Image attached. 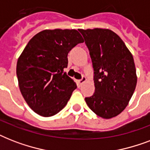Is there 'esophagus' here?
Here are the masks:
<instances>
[{
    "instance_id": "esophagus-1",
    "label": "esophagus",
    "mask_w": 150,
    "mask_h": 150,
    "mask_svg": "<svg viewBox=\"0 0 150 150\" xmlns=\"http://www.w3.org/2000/svg\"><path fill=\"white\" fill-rule=\"evenodd\" d=\"M86 77H85V76H82L81 79L78 80V82H79V85H82V84H83L85 82H86Z\"/></svg>"
}]
</instances>
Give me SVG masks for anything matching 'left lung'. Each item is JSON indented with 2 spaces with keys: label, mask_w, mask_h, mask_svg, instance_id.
Instances as JSON below:
<instances>
[{
  "label": "left lung",
  "mask_w": 150,
  "mask_h": 150,
  "mask_svg": "<svg viewBox=\"0 0 150 150\" xmlns=\"http://www.w3.org/2000/svg\"><path fill=\"white\" fill-rule=\"evenodd\" d=\"M89 49L94 71L95 92L87 105L103 118L116 117L127 107L137 83L132 54L110 29H79Z\"/></svg>",
  "instance_id": "obj_1"
}]
</instances>
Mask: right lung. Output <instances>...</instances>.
I'll return each instance as SVG.
<instances>
[{
  "mask_svg": "<svg viewBox=\"0 0 150 150\" xmlns=\"http://www.w3.org/2000/svg\"><path fill=\"white\" fill-rule=\"evenodd\" d=\"M82 36L75 29H46L29 40L18 59L16 74L22 96L35 113L55 115L65 107L75 82L64 71L68 54Z\"/></svg>",
  "mask_w": 150,
  "mask_h": 150,
  "instance_id": "obj_1",
  "label": "right lung"
}]
</instances>
